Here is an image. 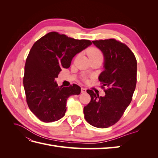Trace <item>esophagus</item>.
<instances>
[{
  "label": "esophagus",
  "instance_id": "34e87169",
  "mask_svg": "<svg viewBox=\"0 0 158 158\" xmlns=\"http://www.w3.org/2000/svg\"><path fill=\"white\" fill-rule=\"evenodd\" d=\"M85 92H86V89L84 88H81V93L85 94Z\"/></svg>",
  "mask_w": 158,
  "mask_h": 158
}]
</instances>
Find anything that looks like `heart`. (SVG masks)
Wrapping results in <instances>:
<instances>
[{
	"label": "heart",
	"mask_w": 158,
	"mask_h": 158,
	"mask_svg": "<svg viewBox=\"0 0 158 158\" xmlns=\"http://www.w3.org/2000/svg\"><path fill=\"white\" fill-rule=\"evenodd\" d=\"M88 55L89 58L95 56H102V52L96 47H92L88 51Z\"/></svg>",
	"instance_id": "1"
}]
</instances>
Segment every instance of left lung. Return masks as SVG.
Here are the masks:
<instances>
[{
  "instance_id": "left-lung-1",
  "label": "left lung",
  "mask_w": 158,
  "mask_h": 158,
  "mask_svg": "<svg viewBox=\"0 0 158 158\" xmlns=\"http://www.w3.org/2000/svg\"><path fill=\"white\" fill-rule=\"evenodd\" d=\"M103 52L105 70L99 80L106 95L87 89L91 101L84 108V118L95 127L105 128L117 123L131 103L136 85L137 62L128 47L114 39L92 41Z\"/></svg>"
}]
</instances>
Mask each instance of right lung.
<instances>
[{
  "label": "right lung",
  "instance_id": "add662e5",
  "mask_svg": "<svg viewBox=\"0 0 158 158\" xmlns=\"http://www.w3.org/2000/svg\"><path fill=\"white\" fill-rule=\"evenodd\" d=\"M91 44L88 40L51 31L33 45L26 59L23 83L27 106L40 121L59 120L65 114L68 98L80 94L77 84L58 86L55 79L62 69L70 67L76 54Z\"/></svg>",
  "mask_w": 158,
  "mask_h": 158
}]
</instances>
